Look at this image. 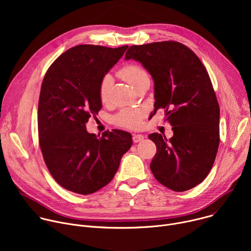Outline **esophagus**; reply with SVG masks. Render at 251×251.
I'll list each match as a JSON object with an SVG mask.
<instances>
[{
	"instance_id": "34e87169",
	"label": "esophagus",
	"mask_w": 251,
	"mask_h": 251,
	"mask_svg": "<svg viewBox=\"0 0 251 251\" xmlns=\"http://www.w3.org/2000/svg\"><path fill=\"white\" fill-rule=\"evenodd\" d=\"M132 139H133L134 143H139V142H141V141L145 139V136H143L141 134H135V135H133Z\"/></svg>"
}]
</instances>
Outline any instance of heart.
Segmentation results:
<instances>
[{
  "label": "heart",
  "instance_id": "heart-1",
  "mask_svg": "<svg viewBox=\"0 0 251 251\" xmlns=\"http://www.w3.org/2000/svg\"><path fill=\"white\" fill-rule=\"evenodd\" d=\"M119 75L134 88H136L143 81L149 79V75L145 68H143L142 66L135 63H129L124 65L119 70ZM111 82L112 78L110 75H105L100 82L99 98L103 103L108 100ZM142 115L143 110L141 109H123L114 117V123L123 128L135 129L140 126Z\"/></svg>",
  "mask_w": 251,
  "mask_h": 251
}]
</instances>
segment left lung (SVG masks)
I'll return each instance as SVG.
<instances>
[{
    "mask_svg": "<svg viewBox=\"0 0 251 251\" xmlns=\"http://www.w3.org/2000/svg\"><path fill=\"white\" fill-rule=\"evenodd\" d=\"M142 63L155 88V115L163 109L174 135L153 133L157 153L150 168L165 187L184 192L208 175L220 144V106L207 71L185 45L168 41L132 46L125 59Z\"/></svg>",
    "mask_w": 251,
    "mask_h": 251,
    "instance_id": "left-lung-1",
    "label": "left lung"
}]
</instances>
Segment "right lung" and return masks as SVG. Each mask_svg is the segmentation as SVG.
<instances>
[{"label":"right lung","instance_id":"obj_1","mask_svg":"<svg viewBox=\"0 0 251 251\" xmlns=\"http://www.w3.org/2000/svg\"><path fill=\"white\" fill-rule=\"evenodd\" d=\"M128 46L71 48L50 66L43 80L38 127L40 146L52 177L65 190L89 195L109 184L132 146L130 133L86 130L102 103L99 85Z\"/></svg>","mask_w":251,"mask_h":251}]
</instances>
